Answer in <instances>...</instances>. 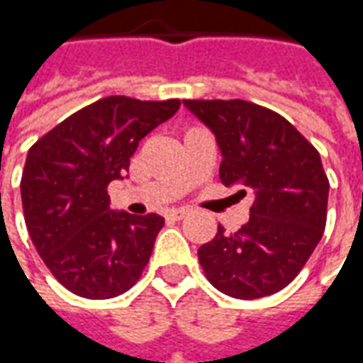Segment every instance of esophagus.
I'll return each instance as SVG.
<instances>
[{
	"mask_svg": "<svg viewBox=\"0 0 363 363\" xmlns=\"http://www.w3.org/2000/svg\"><path fill=\"white\" fill-rule=\"evenodd\" d=\"M189 213H190L189 208H174V210H169V213H167V216H169L171 220L181 221V220H184V218H186Z\"/></svg>",
	"mask_w": 363,
	"mask_h": 363,
	"instance_id": "1",
	"label": "esophagus"
}]
</instances>
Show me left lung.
<instances>
[{
  "mask_svg": "<svg viewBox=\"0 0 363 363\" xmlns=\"http://www.w3.org/2000/svg\"><path fill=\"white\" fill-rule=\"evenodd\" d=\"M184 106L212 130L225 186L252 190L251 218L235 233L218 225L198 249L206 278L237 299L272 296L301 272L327 225L328 179L319 151L294 124L241 99H186Z\"/></svg>",
  "mask_w": 363,
  "mask_h": 363,
  "instance_id": "left-lung-1",
  "label": "left lung"
}]
</instances>
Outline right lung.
Masks as SVG:
<instances>
[{
	"label": "right lung",
	"instance_id": "add662e5",
	"mask_svg": "<svg viewBox=\"0 0 363 363\" xmlns=\"http://www.w3.org/2000/svg\"><path fill=\"white\" fill-rule=\"evenodd\" d=\"M179 106V99L104 96L28 150L21 177L28 235L52 276L75 296H120L150 262L165 220L112 212L106 189L126 174L140 140Z\"/></svg>",
	"mask_w": 363,
	"mask_h": 363
}]
</instances>
